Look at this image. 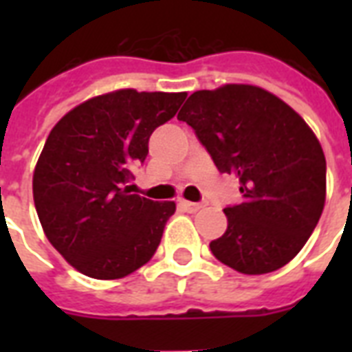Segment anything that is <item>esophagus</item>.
<instances>
[{
    "label": "esophagus",
    "mask_w": 352,
    "mask_h": 352,
    "mask_svg": "<svg viewBox=\"0 0 352 352\" xmlns=\"http://www.w3.org/2000/svg\"><path fill=\"white\" fill-rule=\"evenodd\" d=\"M206 203H192V201H184V199H181L179 201V206H182V208L186 210V212H197V210H201Z\"/></svg>",
    "instance_id": "esophagus-1"
}]
</instances>
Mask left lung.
Here are the masks:
<instances>
[{
  "instance_id": "8db88e82",
  "label": "left lung",
  "mask_w": 352,
  "mask_h": 352,
  "mask_svg": "<svg viewBox=\"0 0 352 352\" xmlns=\"http://www.w3.org/2000/svg\"><path fill=\"white\" fill-rule=\"evenodd\" d=\"M186 122L221 173L239 179L241 204L226 206V232L210 243L241 274L278 270L303 248L325 204V155L290 106L256 85L195 91Z\"/></svg>"
}]
</instances>
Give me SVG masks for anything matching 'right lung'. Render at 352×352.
<instances>
[{"label":"right lung","mask_w":352,"mask_h":352,"mask_svg":"<svg viewBox=\"0 0 352 352\" xmlns=\"http://www.w3.org/2000/svg\"><path fill=\"white\" fill-rule=\"evenodd\" d=\"M186 93L120 89L69 111L47 137L32 193L47 239L76 270L118 279L153 257L175 203L127 186L151 133L175 117Z\"/></svg>","instance_id":"add662e5"}]
</instances>
